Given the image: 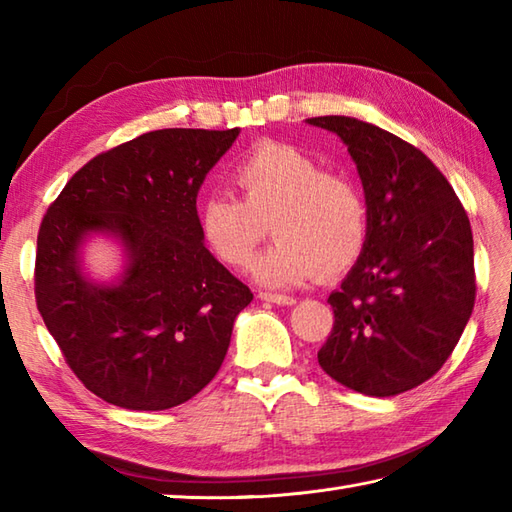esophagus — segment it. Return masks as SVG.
<instances>
[{"label": "esophagus", "mask_w": 512, "mask_h": 512, "mask_svg": "<svg viewBox=\"0 0 512 512\" xmlns=\"http://www.w3.org/2000/svg\"><path fill=\"white\" fill-rule=\"evenodd\" d=\"M257 297L262 301H268V303H277V306H292V303H297L295 297L279 295V292H259Z\"/></svg>", "instance_id": "34e87169"}]
</instances>
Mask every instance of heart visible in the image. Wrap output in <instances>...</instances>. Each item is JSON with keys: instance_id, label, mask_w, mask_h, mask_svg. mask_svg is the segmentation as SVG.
<instances>
[{"instance_id": "b5f03b06", "label": "heart", "mask_w": 512, "mask_h": 512, "mask_svg": "<svg viewBox=\"0 0 512 512\" xmlns=\"http://www.w3.org/2000/svg\"><path fill=\"white\" fill-rule=\"evenodd\" d=\"M231 193L198 204V228L209 253L233 270L253 266L266 226L277 242L259 259L255 277L270 288H295L336 277L361 259L369 237V206L347 173L284 143H259L237 160Z\"/></svg>"}]
</instances>
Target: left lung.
Masks as SVG:
<instances>
[{
    "instance_id": "1",
    "label": "left lung",
    "mask_w": 512,
    "mask_h": 512,
    "mask_svg": "<svg viewBox=\"0 0 512 512\" xmlns=\"http://www.w3.org/2000/svg\"><path fill=\"white\" fill-rule=\"evenodd\" d=\"M347 145L369 206L365 250L328 303L319 365L365 396H396L447 363L475 303L473 233L442 171L394 134L350 116H314Z\"/></svg>"
}]
</instances>
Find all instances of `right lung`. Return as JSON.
Here are the masks:
<instances>
[{
	"label": "right lung",
	"instance_id": "1",
	"mask_svg": "<svg viewBox=\"0 0 512 512\" xmlns=\"http://www.w3.org/2000/svg\"><path fill=\"white\" fill-rule=\"evenodd\" d=\"M239 136L156 129L94 156L65 184L37 235L35 299L65 363L116 407L182 405L220 369L253 292L206 250L198 191ZM116 234L130 264L116 287L80 275L88 232Z\"/></svg>",
	"mask_w": 512,
	"mask_h": 512
}]
</instances>
